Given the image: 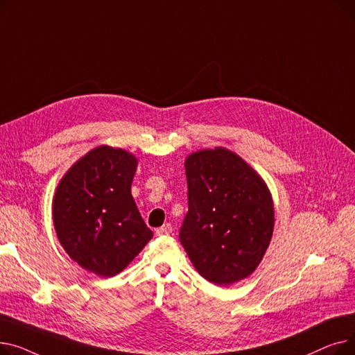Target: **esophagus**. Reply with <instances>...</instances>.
<instances>
[{"label": "esophagus", "instance_id": "esophagus-1", "mask_svg": "<svg viewBox=\"0 0 355 355\" xmlns=\"http://www.w3.org/2000/svg\"><path fill=\"white\" fill-rule=\"evenodd\" d=\"M171 232H173V226L170 225V223H165V225H162L161 227L157 229V236H166Z\"/></svg>", "mask_w": 355, "mask_h": 355}]
</instances>
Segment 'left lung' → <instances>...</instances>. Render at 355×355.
<instances>
[{
    "label": "left lung",
    "mask_w": 355,
    "mask_h": 355,
    "mask_svg": "<svg viewBox=\"0 0 355 355\" xmlns=\"http://www.w3.org/2000/svg\"><path fill=\"white\" fill-rule=\"evenodd\" d=\"M189 211L180 241L197 272L227 286L248 277L273 233V202L263 180L234 153L204 149L185 159Z\"/></svg>",
    "instance_id": "8db88e82"
}]
</instances>
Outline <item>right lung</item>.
Masks as SVG:
<instances>
[{
    "label": "right lung",
    "mask_w": 355,
    "mask_h": 355,
    "mask_svg": "<svg viewBox=\"0 0 355 355\" xmlns=\"http://www.w3.org/2000/svg\"><path fill=\"white\" fill-rule=\"evenodd\" d=\"M137 158L98 146L62 178L53 221L66 253L102 277L123 270L153 237L130 194Z\"/></svg>",
    "instance_id": "obj_1"
}]
</instances>
